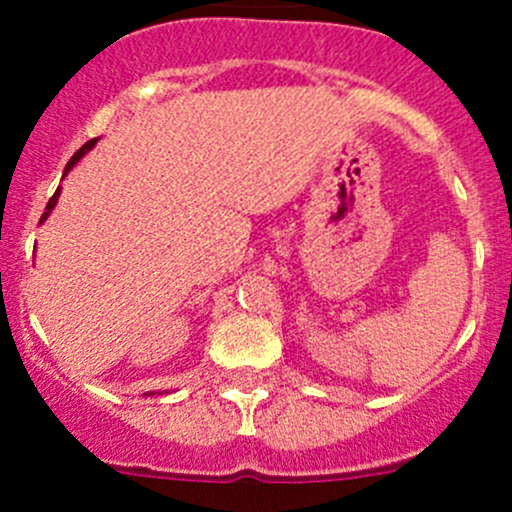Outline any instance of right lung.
<instances>
[{
	"label": "right lung",
	"mask_w": 512,
	"mask_h": 512,
	"mask_svg": "<svg viewBox=\"0 0 512 512\" xmlns=\"http://www.w3.org/2000/svg\"><path fill=\"white\" fill-rule=\"evenodd\" d=\"M96 141H98V138H94V141H89V143H84V146H81V148H79V151H76V153H74V156H71V160H69V163H66V168H64V175H66V173H69V170H71V168H74V165H76V163H79V160H81V158H84V156H86V153H89V151H91V148H94V146H96ZM59 193H61V188H59V190H56V193H54V195H51V200H49V203H46V213H44V215H41L39 225H41V223H44V220H46V218H49V215H51V210H54V208H56V203H59ZM158 394H160V391H158ZM146 396H153V391H151V394H146Z\"/></svg>",
	"instance_id": "right-lung-1"
}]
</instances>
